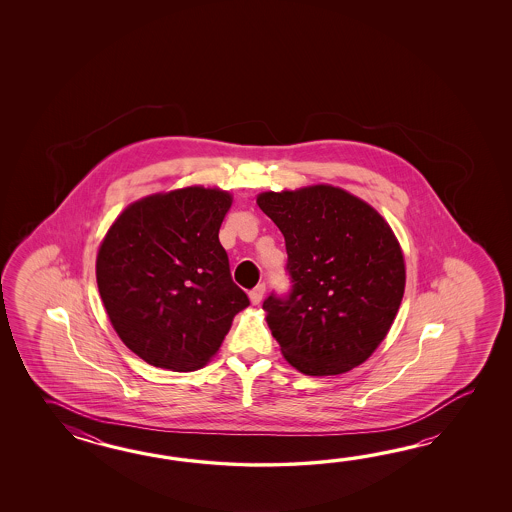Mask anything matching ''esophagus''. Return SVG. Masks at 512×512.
<instances>
[{
  "instance_id": "esophagus-1",
  "label": "esophagus",
  "mask_w": 512,
  "mask_h": 512,
  "mask_svg": "<svg viewBox=\"0 0 512 512\" xmlns=\"http://www.w3.org/2000/svg\"><path fill=\"white\" fill-rule=\"evenodd\" d=\"M263 294H265V285H263V283H258V285L252 289L251 293H249V298H251L252 304H260Z\"/></svg>"
}]
</instances>
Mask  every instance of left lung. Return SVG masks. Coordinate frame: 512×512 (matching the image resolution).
I'll use <instances>...</instances> for the list:
<instances>
[{
    "mask_svg": "<svg viewBox=\"0 0 512 512\" xmlns=\"http://www.w3.org/2000/svg\"><path fill=\"white\" fill-rule=\"evenodd\" d=\"M261 210L282 230L287 294L263 309L283 357L305 375L362 364L390 331L404 294V258L388 223L335 186L265 192Z\"/></svg>",
    "mask_w": 512,
    "mask_h": 512,
    "instance_id": "8db88e82",
    "label": "left lung"
}]
</instances>
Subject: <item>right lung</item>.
I'll return each instance as SVG.
<instances>
[{"mask_svg":"<svg viewBox=\"0 0 512 512\" xmlns=\"http://www.w3.org/2000/svg\"><path fill=\"white\" fill-rule=\"evenodd\" d=\"M227 192L190 186L120 214L97 256L98 293L117 335L148 364L203 368L251 304L230 276L219 227Z\"/></svg>","mask_w":512,"mask_h":512,"instance_id":"add662e5","label":"right lung"}]
</instances>
